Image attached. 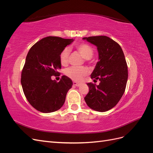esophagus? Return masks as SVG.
<instances>
[{"label": "esophagus", "instance_id": "obj_1", "mask_svg": "<svg viewBox=\"0 0 153 153\" xmlns=\"http://www.w3.org/2000/svg\"><path fill=\"white\" fill-rule=\"evenodd\" d=\"M73 84L74 86H76V87H79V86L81 85V84H80V83H77L76 82H73Z\"/></svg>", "mask_w": 153, "mask_h": 153}]
</instances>
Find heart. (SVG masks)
<instances>
[{"label":"heart","instance_id":"heart-1","mask_svg":"<svg viewBox=\"0 0 153 153\" xmlns=\"http://www.w3.org/2000/svg\"><path fill=\"white\" fill-rule=\"evenodd\" d=\"M76 50L86 60H89L92 58L94 54V50L89 45L86 43H80L76 45L75 47ZM69 55V50L68 48H64L62 52L60 53L59 59L60 62L63 66H65L68 62ZM89 73V71L86 68H76V67H70L68 68L65 74L66 75L71 78L73 80L76 82H80L82 80L85 76H87Z\"/></svg>","mask_w":153,"mask_h":153}]
</instances>
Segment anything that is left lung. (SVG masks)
Masks as SVG:
<instances>
[{"label": "left lung", "mask_w": 153, "mask_h": 153, "mask_svg": "<svg viewBox=\"0 0 153 153\" xmlns=\"http://www.w3.org/2000/svg\"><path fill=\"white\" fill-rule=\"evenodd\" d=\"M83 39L96 46L99 61L91 75L96 85L87 84L89 91L84 98L91 109L103 112L112 108L121 100L128 80V66L123 51L120 45L105 36H92Z\"/></svg>", "instance_id": "1"}]
</instances>
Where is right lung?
Here are the masks:
<instances>
[{"label": "right lung", "mask_w": 153, "mask_h": 153, "mask_svg": "<svg viewBox=\"0 0 153 153\" xmlns=\"http://www.w3.org/2000/svg\"><path fill=\"white\" fill-rule=\"evenodd\" d=\"M73 39L48 36L29 50L22 69L21 84L27 101L37 110L50 113L61 108L73 82L63 75L59 82L52 80L61 68L59 55Z\"/></svg>", "instance_id": "obj_1"}]
</instances>
